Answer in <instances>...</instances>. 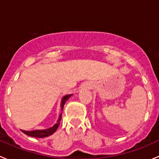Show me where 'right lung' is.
I'll list each match as a JSON object with an SVG mask.
<instances>
[{
  "instance_id": "obj_1",
  "label": "right lung",
  "mask_w": 159,
  "mask_h": 159,
  "mask_svg": "<svg viewBox=\"0 0 159 159\" xmlns=\"http://www.w3.org/2000/svg\"><path fill=\"white\" fill-rule=\"evenodd\" d=\"M72 96V94L70 95H66L62 99V102H61V109L63 110V106H64L65 102H66V100ZM61 116L62 114H60V117H59V119L57 120V122L53 125V127L50 129H43V130H34V131H24V130H21L24 134L26 135H29V136L31 137H36V138H44V137H47L49 135H51L52 134H53L56 132L57 128H58L59 125H60V120H61Z\"/></svg>"
}]
</instances>
